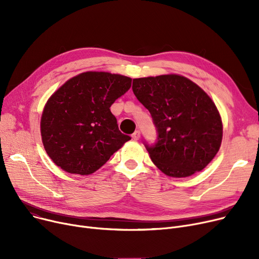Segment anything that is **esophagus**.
Here are the masks:
<instances>
[{
	"label": "esophagus",
	"instance_id": "1",
	"mask_svg": "<svg viewBox=\"0 0 259 259\" xmlns=\"http://www.w3.org/2000/svg\"><path fill=\"white\" fill-rule=\"evenodd\" d=\"M132 139L134 141H139L141 139V131L140 130H137L133 134H132Z\"/></svg>",
	"mask_w": 259,
	"mask_h": 259
}]
</instances>
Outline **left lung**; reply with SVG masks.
<instances>
[{
  "label": "left lung",
  "instance_id": "8db88e82",
  "mask_svg": "<svg viewBox=\"0 0 259 259\" xmlns=\"http://www.w3.org/2000/svg\"><path fill=\"white\" fill-rule=\"evenodd\" d=\"M132 90L151 114L156 142L144 145L154 165L172 178L201 171L219 152L223 124L208 94L187 77L134 78Z\"/></svg>",
  "mask_w": 259,
  "mask_h": 259
}]
</instances>
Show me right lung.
I'll return each mask as SVG.
<instances>
[{
	"label": "right lung",
	"mask_w": 259,
	"mask_h": 259,
	"mask_svg": "<svg viewBox=\"0 0 259 259\" xmlns=\"http://www.w3.org/2000/svg\"><path fill=\"white\" fill-rule=\"evenodd\" d=\"M131 78L108 72H84L48 100L40 119L44 148L66 172L88 175L99 170L126 142L111 105L131 87Z\"/></svg>",
	"instance_id": "obj_1"
}]
</instances>
